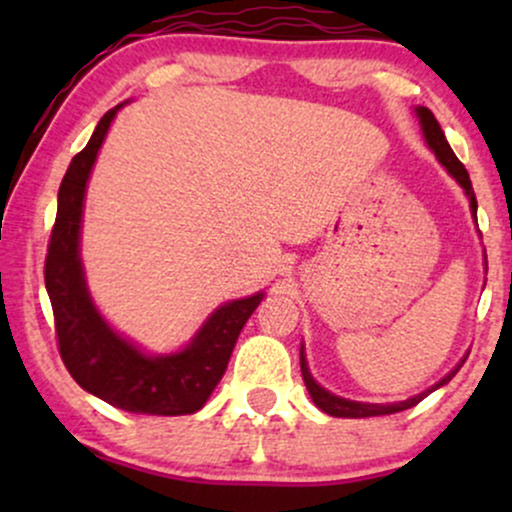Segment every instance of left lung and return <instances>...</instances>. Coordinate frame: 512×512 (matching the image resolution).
I'll return each instance as SVG.
<instances>
[{
    "instance_id": "left-lung-1",
    "label": "left lung",
    "mask_w": 512,
    "mask_h": 512,
    "mask_svg": "<svg viewBox=\"0 0 512 512\" xmlns=\"http://www.w3.org/2000/svg\"><path fill=\"white\" fill-rule=\"evenodd\" d=\"M416 113H419V120H421V127H424V137H426L428 146H431V149L436 151L438 161L443 163L445 168H448V173L452 175V178H455V180L460 182V185L464 187V192H467V197H469V204H472L474 216H477V197H474L472 180H469L467 168L462 166L460 158L452 154L448 139H445L443 129H440L438 120H436V117H433L431 110H428V108H419V110H416ZM457 370H460V366L452 370L450 375H445V378L440 380V383H438L436 387L445 385V383H448V380L455 378ZM301 373H303L305 387H308L310 397H313V402L317 404V407L325 411V414H330V416H344V419H363V416L395 414V411H404V409L416 407V404H419L421 399H424V397L428 395V392H431V390L421 392V395L411 397V399H407V402H397V404H363V402H349V399H342V397H337V395H330V392H327L325 387H320V385L315 383L313 375H310L308 366H305L303 351H301ZM436 387H433V390H436Z\"/></svg>"
}]
</instances>
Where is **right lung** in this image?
<instances>
[{"mask_svg":"<svg viewBox=\"0 0 512 512\" xmlns=\"http://www.w3.org/2000/svg\"><path fill=\"white\" fill-rule=\"evenodd\" d=\"M117 110L120 105L101 117L93 137L72 158L57 195L45 255V289L55 315L57 349L76 383L117 409L156 416L195 414L226 373L238 334L264 293L221 305L180 354L144 356L105 325L86 291L79 231L86 180Z\"/></svg>","mask_w":512,"mask_h":512,"instance_id":"add662e5","label":"right lung"}]
</instances>
